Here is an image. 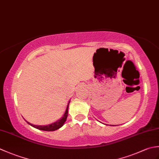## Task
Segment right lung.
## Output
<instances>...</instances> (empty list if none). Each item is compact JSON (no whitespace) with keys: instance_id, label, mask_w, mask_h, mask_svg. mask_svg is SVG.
<instances>
[{"instance_id":"1","label":"right lung","mask_w":159,"mask_h":159,"mask_svg":"<svg viewBox=\"0 0 159 159\" xmlns=\"http://www.w3.org/2000/svg\"><path fill=\"white\" fill-rule=\"evenodd\" d=\"M70 103V102H69ZM69 103L67 104V109L66 110V112L64 113L63 116L61 118V119L58 121H57L56 122L52 123L51 124L47 125V126H37V125H33L32 124H30L28 121H26L29 124L31 125L33 127H34L35 128H38L39 130H45V131H53V130H56L57 129H59L61 127L63 124L65 123V121L67 120V113H68V106H69Z\"/></svg>"}]
</instances>
